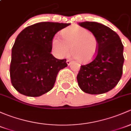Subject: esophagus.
I'll list each match as a JSON object with an SVG mask.
<instances>
[{
  "instance_id": "34e87169",
  "label": "esophagus",
  "mask_w": 131,
  "mask_h": 131,
  "mask_svg": "<svg viewBox=\"0 0 131 131\" xmlns=\"http://www.w3.org/2000/svg\"><path fill=\"white\" fill-rule=\"evenodd\" d=\"M67 64H68V65L69 66V65H70V64H71V61H70V60H67Z\"/></svg>"
}]
</instances>
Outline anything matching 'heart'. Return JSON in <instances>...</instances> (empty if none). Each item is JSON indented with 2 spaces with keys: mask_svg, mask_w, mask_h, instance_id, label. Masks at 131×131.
Segmentation results:
<instances>
[{
  "mask_svg": "<svg viewBox=\"0 0 131 131\" xmlns=\"http://www.w3.org/2000/svg\"><path fill=\"white\" fill-rule=\"evenodd\" d=\"M63 40L54 37L52 41V48L59 58L67 57L71 52L77 61L89 63L96 57L99 49L97 37L86 28L72 26L64 29L61 32Z\"/></svg>",
  "mask_w": 131,
  "mask_h": 131,
  "instance_id": "1",
  "label": "heart"
}]
</instances>
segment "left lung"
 Returning a JSON list of instances; mask_svg holds the SVG:
<instances>
[{
    "instance_id": "8db88e82",
    "label": "left lung",
    "mask_w": 131,
    "mask_h": 131,
    "mask_svg": "<svg viewBox=\"0 0 131 131\" xmlns=\"http://www.w3.org/2000/svg\"><path fill=\"white\" fill-rule=\"evenodd\" d=\"M99 41L95 58L81 66L77 81L81 90L89 94H102L114 89L121 80L124 58V46L119 35L110 27L96 22L78 23Z\"/></svg>"
}]
</instances>
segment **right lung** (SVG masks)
Wrapping results in <instances>:
<instances>
[{
  "label": "right lung",
  "instance_id": "right-lung-1",
  "mask_svg": "<svg viewBox=\"0 0 131 131\" xmlns=\"http://www.w3.org/2000/svg\"><path fill=\"white\" fill-rule=\"evenodd\" d=\"M70 23L42 22L26 27L19 34L12 49L10 75L17 92L28 97H39L54 86L67 60L51 53L53 37Z\"/></svg>",
  "mask_w": 131,
  "mask_h": 131
}]
</instances>
